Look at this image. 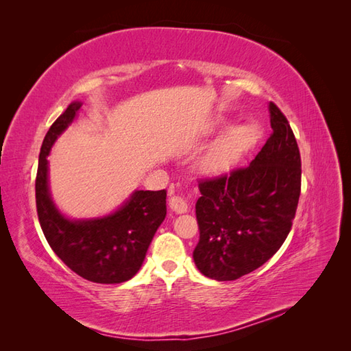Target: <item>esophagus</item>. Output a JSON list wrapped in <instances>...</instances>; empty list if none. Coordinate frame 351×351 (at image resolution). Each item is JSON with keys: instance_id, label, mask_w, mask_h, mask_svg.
Masks as SVG:
<instances>
[{"instance_id": "esophagus-1", "label": "esophagus", "mask_w": 351, "mask_h": 351, "mask_svg": "<svg viewBox=\"0 0 351 351\" xmlns=\"http://www.w3.org/2000/svg\"><path fill=\"white\" fill-rule=\"evenodd\" d=\"M169 208L176 214H184V213L189 211L187 202H185V200L180 196H171L169 199Z\"/></svg>"}]
</instances>
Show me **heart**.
<instances>
[{"label":"heart","mask_w":351,"mask_h":351,"mask_svg":"<svg viewBox=\"0 0 351 351\" xmlns=\"http://www.w3.org/2000/svg\"><path fill=\"white\" fill-rule=\"evenodd\" d=\"M258 125L244 122L230 126L200 160L205 173L219 175L232 169L259 140Z\"/></svg>","instance_id":"1"}]
</instances>
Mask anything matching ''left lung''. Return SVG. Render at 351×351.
Instances as JSON below:
<instances>
[{
  "mask_svg": "<svg viewBox=\"0 0 351 351\" xmlns=\"http://www.w3.org/2000/svg\"><path fill=\"white\" fill-rule=\"evenodd\" d=\"M271 136L247 167L199 184L197 270L235 280L265 264L288 237L300 197L302 161L282 111L268 104Z\"/></svg>",
  "mask_w": 351,
  "mask_h": 351,
  "instance_id": "obj_1",
  "label": "left lung"
}]
</instances>
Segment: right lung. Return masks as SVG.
Here are the masks:
<instances>
[{"label":"right lung","mask_w":351,"mask_h":351,"mask_svg":"<svg viewBox=\"0 0 351 351\" xmlns=\"http://www.w3.org/2000/svg\"><path fill=\"white\" fill-rule=\"evenodd\" d=\"M81 106L80 101L69 104L43 138L36 176L37 215L51 249L72 271L96 283H122L140 270L156 229L166 219V190L132 191L116 211L102 217H66L51 197L48 155Z\"/></svg>","instance_id":"right-lung-1"}]
</instances>
